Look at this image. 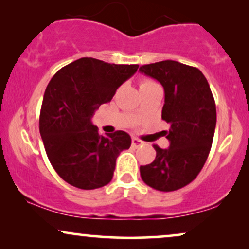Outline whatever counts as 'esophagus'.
<instances>
[{"mask_svg": "<svg viewBox=\"0 0 249 249\" xmlns=\"http://www.w3.org/2000/svg\"><path fill=\"white\" fill-rule=\"evenodd\" d=\"M142 144H143V142L140 141V140H138V138H136V137H134V138H132V140H131L132 147H140Z\"/></svg>", "mask_w": 249, "mask_h": 249, "instance_id": "1", "label": "esophagus"}]
</instances>
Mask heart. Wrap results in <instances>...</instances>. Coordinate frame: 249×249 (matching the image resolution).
<instances>
[{"label":"heart","mask_w":249,"mask_h":249,"mask_svg":"<svg viewBox=\"0 0 249 249\" xmlns=\"http://www.w3.org/2000/svg\"><path fill=\"white\" fill-rule=\"evenodd\" d=\"M154 85H157V83L153 82V81H151V80H142V81L140 82V88L141 89L148 88V87H152ZM138 114H140V113L137 112L136 114H135V117H138Z\"/></svg>","instance_id":"1"}]
</instances>
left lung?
Segmentation results:
<instances>
[{
    "label": "left lung",
    "mask_w": 249,
    "mask_h": 249,
    "mask_svg": "<svg viewBox=\"0 0 249 249\" xmlns=\"http://www.w3.org/2000/svg\"><path fill=\"white\" fill-rule=\"evenodd\" d=\"M164 89L162 120L170 124L164 136L168 148L153 145L152 163L141 166L145 184L158 191L182 189L198 176L207 160L216 127V105L201 71L175 60H163L140 67Z\"/></svg>",
    "instance_id": "left-lung-1"
}]
</instances>
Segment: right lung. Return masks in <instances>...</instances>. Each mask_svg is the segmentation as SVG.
Masks as SVG:
<instances>
[{
  "label": "right lung",
  "instance_id": "add662e5",
  "mask_svg": "<svg viewBox=\"0 0 249 249\" xmlns=\"http://www.w3.org/2000/svg\"><path fill=\"white\" fill-rule=\"evenodd\" d=\"M137 69L85 57L50 80L41 106L40 134L51 166L71 185L93 190L111 182L117 158L130 147L131 138L122 130L99 135L91 118Z\"/></svg>",
  "mask_w": 249,
  "mask_h": 249
}]
</instances>
